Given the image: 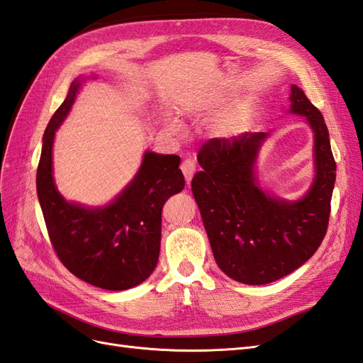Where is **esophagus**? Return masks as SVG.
<instances>
[{"mask_svg": "<svg viewBox=\"0 0 363 363\" xmlns=\"http://www.w3.org/2000/svg\"><path fill=\"white\" fill-rule=\"evenodd\" d=\"M181 170H182V173H184L185 181H187V184H190L194 172H196V165H194V162H193L191 160H185V161L181 164Z\"/></svg>", "mask_w": 363, "mask_h": 363, "instance_id": "obj_1", "label": "esophagus"}]
</instances>
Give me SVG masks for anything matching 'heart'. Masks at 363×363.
<instances>
[{"mask_svg": "<svg viewBox=\"0 0 363 363\" xmlns=\"http://www.w3.org/2000/svg\"><path fill=\"white\" fill-rule=\"evenodd\" d=\"M248 121V110L247 108H238L235 111H231L230 115H227L224 119L219 123V133L224 138H233L239 135L247 125ZM169 128L176 130V124L169 121Z\"/></svg>", "mask_w": 363, "mask_h": 363, "instance_id": "b5f03b06", "label": "heart"}]
</instances>
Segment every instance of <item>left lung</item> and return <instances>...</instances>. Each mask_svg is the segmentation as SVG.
Segmentation results:
<instances>
[{"mask_svg": "<svg viewBox=\"0 0 363 363\" xmlns=\"http://www.w3.org/2000/svg\"><path fill=\"white\" fill-rule=\"evenodd\" d=\"M290 113L306 118L314 135L315 174L297 201L276 198L261 187L255 164L270 133L213 138L201 147L191 191L213 256L228 277L265 285L293 273L315 253L328 228L336 181L330 135L320 111L302 89L291 86Z\"/></svg>", "mask_w": 363, "mask_h": 363, "instance_id": "1", "label": "left lung"}]
</instances>
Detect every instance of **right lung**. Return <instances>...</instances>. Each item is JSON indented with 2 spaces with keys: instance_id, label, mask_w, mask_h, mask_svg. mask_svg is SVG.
<instances>
[{
  "instance_id": "right-lung-1",
  "label": "right lung",
  "mask_w": 363,
  "mask_h": 363,
  "mask_svg": "<svg viewBox=\"0 0 363 363\" xmlns=\"http://www.w3.org/2000/svg\"><path fill=\"white\" fill-rule=\"evenodd\" d=\"M84 81L79 77L72 82L45 128L36 193L50 242L64 267L90 285L128 290L144 282L160 259L162 207L185 185L181 157L145 152L132 182L107 206L91 208L64 199L53 181L52 148L55 132Z\"/></svg>"
}]
</instances>
